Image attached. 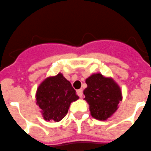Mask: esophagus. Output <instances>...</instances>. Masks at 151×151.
Instances as JSON below:
<instances>
[{"label":"esophagus","instance_id":"1","mask_svg":"<svg viewBox=\"0 0 151 151\" xmlns=\"http://www.w3.org/2000/svg\"><path fill=\"white\" fill-rule=\"evenodd\" d=\"M77 95L80 98H82V96H83V91L82 89L77 90Z\"/></svg>","mask_w":151,"mask_h":151}]
</instances>
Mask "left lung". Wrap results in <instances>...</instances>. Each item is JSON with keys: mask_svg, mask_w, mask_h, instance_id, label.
I'll list each match as a JSON object with an SVG mask.
<instances>
[{"mask_svg": "<svg viewBox=\"0 0 151 151\" xmlns=\"http://www.w3.org/2000/svg\"><path fill=\"white\" fill-rule=\"evenodd\" d=\"M86 82L87 88L83 91L84 99L89 105L91 115L100 121L107 120L115 112L122 100L119 86L111 78L100 73L91 75Z\"/></svg>", "mask_w": 151, "mask_h": 151, "instance_id": "obj_1", "label": "left lung"}]
</instances>
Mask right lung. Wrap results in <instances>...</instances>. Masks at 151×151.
Instances as JSON below:
<instances>
[{
    "mask_svg": "<svg viewBox=\"0 0 151 151\" xmlns=\"http://www.w3.org/2000/svg\"><path fill=\"white\" fill-rule=\"evenodd\" d=\"M36 99L43 118L58 122L66 115L70 104L78 96L70 82L59 73L46 78L39 86Z\"/></svg>",
    "mask_w": 151,
    "mask_h": 151,
    "instance_id": "add662e5",
    "label": "right lung"
}]
</instances>
